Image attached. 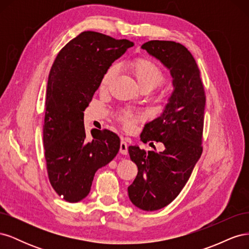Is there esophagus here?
Segmentation results:
<instances>
[{
	"instance_id": "obj_1",
	"label": "esophagus",
	"mask_w": 249,
	"mask_h": 249,
	"mask_svg": "<svg viewBox=\"0 0 249 249\" xmlns=\"http://www.w3.org/2000/svg\"><path fill=\"white\" fill-rule=\"evenodd\" d=\"M119 152L122 153L123 155H126L127 154V143L124 139L120 141V149H119Z\"/></svg>"
}]
</instances>
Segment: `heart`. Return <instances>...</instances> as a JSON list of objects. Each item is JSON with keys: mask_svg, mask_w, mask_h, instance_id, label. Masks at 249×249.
I'll return each mask as SVG.
<instances>
[{"mask_svg": "<svg viewBox=\"0 0 249 249\" xmlns=\"http://www.w3.org/2000/svg\"><path fill=\"white\" fill-rule=\"evenodd\" d=\"M132 71L134 76L136 77L138 83L141 87H156L165 80V72L162 70V67L157 62L153 61L150 59H137L132 63ZM118 71V65L112 64L107 71L105 72L102 79V86L106 87L109 83L114 79ZM124 122L126 126H132L135 117L131 113H125L124 116Z\"/></svg>", "mask_w": 249, "mask_h": 249, "instance_id": "1", "label": "heart"}]
</instances>
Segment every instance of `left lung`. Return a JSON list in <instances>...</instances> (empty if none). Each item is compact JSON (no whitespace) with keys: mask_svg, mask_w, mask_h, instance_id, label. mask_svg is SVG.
Returning a JSON list of instances; mask_svg holds the SVG:
<instances>
[{"mask_svg":"<svg viewBox=\"0 0 249 249\" xmlns=\"http://www.w3.org/2000/svg\"><path fill=\"white\" fill-rule=\"evenodd\" d=\"M169 70L173 91L162 114L144 125L141 140L162 142L163 152L129 146L138 173L127 187L129 198L143 211L160 210L175 199L189 179L202 153L206 95L198 66L183 44L150 40L142 44Z\"/></svg>","mask_w":249,"mask_h":249,"instance_id":"8db88e82","label":"left lung"}]
</instances>
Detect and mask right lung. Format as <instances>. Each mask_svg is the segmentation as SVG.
<instances>
[{"mask_svg": "<svg viewBox=\"0 0 249 249\" xmlns=\"http://www.w3.org/2000/svg\"><path fill=\"white\" fill-rule=\"evenodd\" d=\"M134 43L85 31L58 53L50 71L43 145L50 183L59 196L78 202L90 192L97 169L114 159L119 137L84 126V111L105 72Z\"/></svg>", "mask_w": 249, "mask_h": 249, "instance_id": "add662e5", "label": "right lung"}]
</instances>
